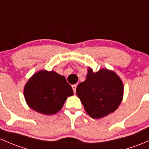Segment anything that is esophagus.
I'll return each instance as SVG.
<instances>
[{
    "instance_id": "1",
    "label": "esophagus",
    "mask_w": 149,
    "mask_h": 149,
    "mask_svg": "<svg viewBox=\"0 0 149 149\" xmlns=\"http://www.w3.org/2000/svg\"><path fill=\"white\" fill-rule=\"evenodd\" d=\"M76 87H77V85H76V84H74V85H72V88H73V92H74V93H76Z\"/></svg>"
}]
</instances>
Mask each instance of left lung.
I'll return each instance as SVG.
<instances>
[{
  "mask_svg": "<svg viewBox=\"0 0 149 149\" xmlns=\"http://www.w3.org/2000/svg\"><path fill=\"white\" fill-rule=\"evenodd\" d=\"M123 89L120 78L114 71L102 68L94 73L89 68L86 79L78 85L76 94L87 114L94 119H100L118 109Z\"/></svg>",
  "mask_w": 149,
  "mask_h": 149,
  "instance_id": "obj_1",
  "label": "left lung"
}]
</instances>
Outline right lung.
<instances>
[{
	"label": "right lung",
	"instance_id": "1",
	"mask_svg": "<svg viewBox=\"0 0 149 149\" xmlns=\"http://www.w3.org/2000/svg\"><path fill=\"white\" fill-rule=\"evenodd\" d=\"M24 94L30 108L50 115L62 109L67 97L73 95V91L63 76L53 70H40L29 79Z\"/></svg>",
	"mask_w": 149,
	"mask_h": 149
}]
</instances>
